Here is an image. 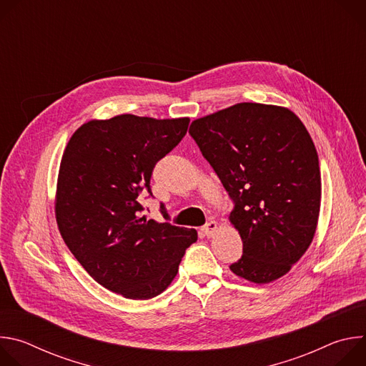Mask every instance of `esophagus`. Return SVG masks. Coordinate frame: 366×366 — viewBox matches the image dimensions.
<instances>
[{"mask_svg": "<svg viewBox=\"0 0 366 366\" xmlns=\"http://www.w3.org/2000/svg\"><path fill=\"white\" fill-rule=\"evenodd\" d=\"M201 232L204 233V236H207V237H213V234L217 232V223L216 222H208L202 229H201Z\"/></svg>", "mask_w": 366, "mask_h": 366, "instance_id": "obj_1", "label": "esophagus"}]
</instances>
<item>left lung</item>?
Listing matches in <instances>:
<instances>
[{"label":"left lung","mask_w":366,"mask_h":366,"mask_svg":"<svg viewBox=\"0 0 366 366\" xmlns=\"http://www.w3.org/2000/svg\"><path fill=\"white\" fill-rule=\"evenodd\" d=\"M189 134L229 192L243 242L233 274L254 284L285 275L315 237L322 199L317 150L288 109L240 102L197 119Z\"/></svg>","instance_id":"1"}]
</instances>
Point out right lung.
Segmentation results:
<instances>
[{
	"label": "right lung",
	"mask_w": 366,
	"mask_h": 366,
	"mask_svg": "<svg viewBox=\"0 0 366 366\" xmlns=\"http://www.w3.org/2000/svg\"><path fill=\"white\" fill-rule=\"evenodd\" d=\"M189 119L133 114L82 124L64 152L58 188L59 232L84 269L130 300L159 295L177 277L194 229L146 220L139 202L156 162L185 136ZM168 220V214H165Z\"/></svg>",
	"instance_id": "right-lung-1"
}]
</instances>
